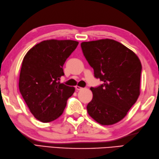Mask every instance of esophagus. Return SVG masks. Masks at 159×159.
<instances>
[{
    "label": "esophagus",
    "mask_w": 159,
    "mask_h": 159,
    "mask_svg": "<svg viewBox=\"0 0 159 159\" xmlns=\"http://www.w3.org/2000/svg\"><path fill=\"white\" fill-rule=\"evenodd\" d=\"M75 89H76V90H80L83 89V88H82V87H80V86H75Z\"/></svg>",
    "instance_id": "1"
}]
</instances>
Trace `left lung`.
Here are the masks:
<instances>
[{"instance_id": "obj_1", "label": "left lung", "mask_w": 159, "mask_h": 159, "mask_svg": "<svg viewBox=\"0 0 159 159\" xmlns=\"http://www.w3.org/2000/svg\"><path fill=\"white\" fill-rule=\"evenodd\" d=\"M84 56L103 84L91 87L93 98L87 105L89 115L99 124L120 121L140 95L142 66L133 51L111 39L83 42Z\"/></svg>"}]
</instances>
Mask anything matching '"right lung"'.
I'll return each instance as SVG.
<instances>
[{"instance_id":"right-lung-1","label":"right lung","mask_w":159,"mask_h":159,"mask_svg":"<svg viewBox=\"0 0 159 159\" xmlns=\"http://www.w3.org/2000/svg\"><path fill=\"white\" fill-rule=\"evenodd\" d=\"M79 43L48 40L35 45L26 53L19 77V89L31 114L43 123L56 120L75 92L60 82L63 65Z\"/></svg>"}]
</instances>
